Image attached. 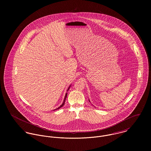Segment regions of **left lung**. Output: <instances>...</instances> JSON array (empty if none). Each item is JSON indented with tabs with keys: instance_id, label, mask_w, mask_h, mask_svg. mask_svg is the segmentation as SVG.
I'll use <instances>...</instances> for the list:
<instances>
[{
	"instance_id": "left-lung-1",
	"label": "left lung",
	"mask_w": 151,
	"mask_h": 151,
	"mask_svg": "<svg viewBox=\"0 0 151 151\" xmlns=\"http://www.w3.org/2000/svg\"><path fill=\"white\" fill-rule=\"evenodd\" d=\"M89 102H90V101H89Z\"/></svg>"
}]
</instances>
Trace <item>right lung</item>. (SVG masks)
Listing matches in <instances>:
<instances>
[{
	"label": "right lung",
	"instance_id": "1",
	"mask_svg": "<svg viewBox=\"0 0 151 151\" xmlns=\"http://www.w3.org/2000/svg\"><path fill=\"white\" fill-rule=\"evenodd\" d=\"M71 85H70V86H68V89H67V92L68 91V89H70V86H71ZM67 93H65V98H64V100H63V102L62 103V104L59 106V107H58V108H57V109H55V110H58V109H59L60 108H62L64 105H65V99H66V98H67Z\"/></svg>",
	"mask_w": 151,
	"mask_h": 151
}]
</instances>
